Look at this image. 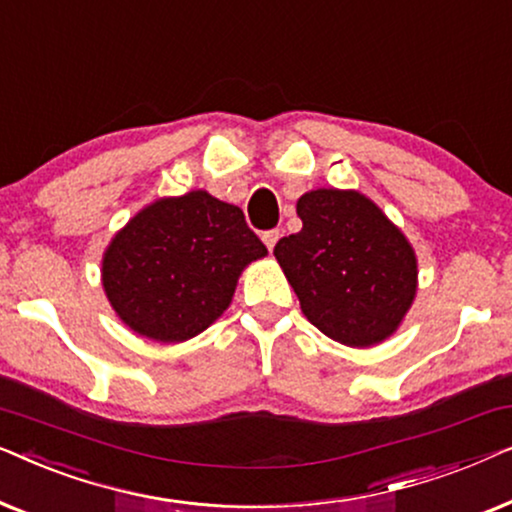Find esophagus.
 Instances as JSON below:
<instances>
[{"instance_id":"34e87169","label":"esophagus","mask_w":512,"mask_h":512,"mask_svg":"<svg viewBox=\"0 0 512 512\" xmlns=\"http://www.w3.org/2000/svg\"><path fill=\"white\" fill-rule=\"evenodd\" d=\"M277 240H279V230H268V233H263V242H265V247H268L270 254H272V249H275Z\"/></svg>"}]
</instances>
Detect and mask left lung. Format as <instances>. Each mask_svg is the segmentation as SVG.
Segmentation results:
<instances>
[{
    "mask_svg": "<svg viewBox=\"0 0 512 512\" xmlns=\"http://www.w3.org/2000/svg\"><path fill=\"white\" fill-rule=\"evenodd\" d=\"M296 212L303 228L277 242L275 258L307 321L354 349L391 338L417 296V254L403 230L354 188H314Z\"/></svg>",
    "mask_w": 512,
    "mask_h": 512,
    "instance_id": "left-lung-1",
    "label": "left lung"
}]
</instances>
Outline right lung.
Instances as JSON below:
<instances>
[{"mask_svg": "<svg viewBox=\"0 0 512 512\" xmlns=\"http://www.w3.org/2000/svg\"><path fill=\"white\" fill-rule=\"evenodd\" d=\"M268 256L240 207L195 188L139 209L102 254V289L130 331L186 342L233 303L237 279Z\"/></svg>", "mask_w": 512, "mask_h": 512, "instance_id": "right-lung-1", "label": "right lung"}]
</instances>
